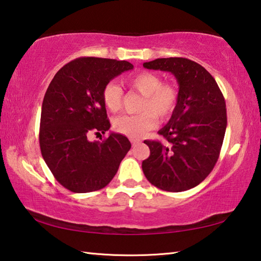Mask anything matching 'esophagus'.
<instances>
[{"instance_id": "1", "label": "esophagus", "mask_w": 261, "mask_h": 261, "mask_svg": "<svg viewBox=\"0 0 261 261\" xmlns=\"http://www.w3.org/2000/svg\"><path fill=\"white\" fill-rule=\"evenodd\" d=\"M130 141H131V145H132V146H136L137 144H139V143H140V139H138V138H131V139H130Z\"/></svg>"}]
</instances>
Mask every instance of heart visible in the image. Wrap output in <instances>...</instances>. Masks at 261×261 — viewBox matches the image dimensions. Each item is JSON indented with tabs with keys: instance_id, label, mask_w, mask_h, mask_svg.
Returning <instances> with one entry per match:
<instances>
[{
	"instance_id": "heart-1",
	"label": "heart",
	"mask_w": 261,
	"mask_h": 261,
	"mask_svg": "<svg viewBox=\"0 0 261 261\" xmlns=\"http://www.w3.org/2000/svg\"><path fill=\"white\" fill-rule=\"evenodd\" d=\"M123 84L143 95L138 112L134 116H120L114 120V130L123 136L137 138L152 130L156 120L165 122L173 115L178 102L179 92L174 83H162L158 74L148 71H140L126 77ZM123 92L121 87L113 83L107 84L102 90L105 107L110 113L120 112L122 107Z\"/></svg>"
}]
</instances>
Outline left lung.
Instances as JSON below:
<instances>
[{"label":"left lung","instance_id":"8db88e82","mask_svg":"<svg viewBox=\"0 0 261 261\" xmlns=\"http://www.w3.org/2000/svg\"><path fill=\"white\" fill-rule=\"evenodd\" d=\"M143 65L171 72L179 85L176 109L159 131L165 141H144L151 151L141 165L144 174L163 191L192 189L213 170L222 147L227 127L222 92L204 67L189 59H156Z\"/></svg>","mask_w":261,"mask_h":261}]
</instances>
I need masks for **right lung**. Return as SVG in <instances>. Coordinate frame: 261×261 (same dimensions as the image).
Instances as JSON below:
<instances>
[{"label": "right lung", "mask_w": 261, "mask_h": 261, "mask_svg": "<svg viewBox=\"0 0 261 261\" xmlns=\"http://www.w3.org/2000/svg\"><path fill=\"white\" fill-rule=\"evenodd\" d=\"M134 69L126 61L79 57L61 68L48 86L41 108L39 143L43 160L62 187L72 192L98 191L116 175L131 148L125 136L105 134L110 122L102 90L118 74Z\"/></svg>", "instance_id": "add662e5"}]
</instances>
